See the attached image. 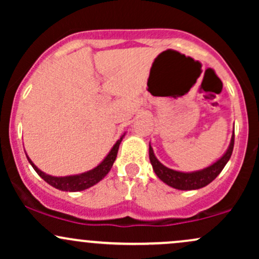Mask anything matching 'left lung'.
Returning <instances> with one entry per match:
<instances>
[{
    "instance_id": "1",
    "label": "left lung",
    "mask_w": 259,
    "mask_h": 259,
    "mask_svg": "<svg viewBox=\"0 0 259 259\" xmlns=\"http://www.w3.org/2000/svg\"><path fill=\"white\" fill-rule=\"evenodd\" d=\"M234 140L235 135L233 134L231 136L230 145H229L227 152L223 154L222 158H219L215 163H213L209 167L202 169V170L192 171V173H183V171H177L173 169H169L163 165L158 159L154 156L152 147L150 145V160L151 164H152L154 173L157 174V177L159 178L163 183H165L167 185L174 187L178 190H196L201 189L208 185L209 183H212L213 180L221 174L223 168L225 167V164L228 163V160L230 159L231 153L234 150Z\"/></svg>"
}]
</instances>
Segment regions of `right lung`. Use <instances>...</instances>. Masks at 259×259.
I'll use <instances>...</instances> for the list:
<instances>
[{
    "instance_id": "obj_1",
    "label": "right lung",
    "mask_w": 259,
    "mask_h": 259,
    "mask_svg": "<svg viewBox=\"0 0 259 259\" xmlns=\"http://www.w3.org/2000/svg\"><path fill=\"white\" fill-rule=\"evenodd\" d=\"M123 136L115 142V145L112 147V150L109 151V153L107 154L106 158L103 159L96 168L79 175H70V177H52V175H47L45 174L44 171H41L40 169L31 162L28 156L26 157H28L29 163H30L32 168L35 169V171H36V173L51 186L56 187V189L58 190H62V191H82V190H86L89 189V187L94 186L95 184L99 183V181L102 180L103 178L108 174L113 163H114L115 158H117V153L118 150H119V145L121 140H123Z\"/></svg>"
}]
</instances>
